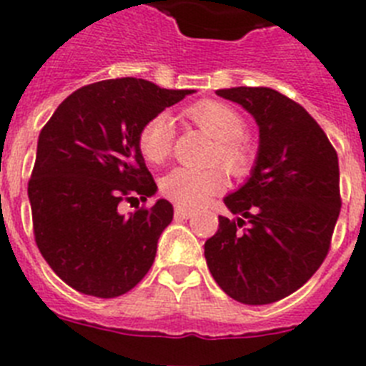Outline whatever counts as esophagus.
Segmentation results:
<instances>
[{"instance_id": "34e87169", "label": "esophagus", "mask_w": 366, "mask_h": 366, "mask_svg": "<svg viewBox=\"0 0 366 366\" xmlns=\"http://www.w3.org/2000/svg\"><path fill=\"white\" fill-rule=\"evenodd\" d=\"M194 212L189 209H183V207H176V218L177 219H189Z\"/></svg>"}]
</instances>
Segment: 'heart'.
<instances>
[{"instance_id": "b5f03b06", "label": "heart", "mask_w": 366, "mask_h": 366, "mask_svg": "<svg viewBox=\"0 0 366 366\" xmlns=\"http://www.w3.org/2000/svg\"><path fill=\"white\" fill-rule=\"evenodd\" d=\"M187 119L202 128L205 134L216 139L211 152V163H219L229 174L236 177L247 176L254 167L257 154L244 137L247 124L240 112L219 100H199L185 109ZM172 119L167 113L154 115L147 121L137 135V147L144 161L161 164L170 157L174 148ZM225 187L219 168L194 170V168H174L161 179V192L179 207L196 209L219 194Z\"/></svg>"}]
</instances>
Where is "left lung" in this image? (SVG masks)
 <instances>
[{"instance_id":"8db88e82","label":"left lung","mask_w":366,"mask_h":366,"mask_svg":"<svg viewBox=\"0 0 366 366\" xmlns=\"http://www.w3.org/2000/svg\"><path fill=\"white\" fill-rule=\"evenodd\" d=\"M260 128L257 167L225 198L238 218L219 216L205 242L209 271L231 299L271 304L312 279L332 245L341 212L337 152L299 102L269 87L218 89Z\"/></svg>"}]
</instances>
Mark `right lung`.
Returning a JSON list of instances; mask_svg holds the SVG:
<instances>
[{"instance_id": "1", "label": "right lung", "mask_w": 366, "mask_h": 366, "mask_svg": "<svg viewBox=\"0 0 366 366\" xmlns=\"http://www.w3.org/2000/svg\"><path fill=\"white\" fill-rule=\"evenodd\" d=\"M190 93L134 76L100 80L71 93L41 128L27 189L34 242L76 292L124 295L154 264L172 203L159 199L126 216L119 207L155 192L137 135Z\"/></svg>"}]
</instances>
